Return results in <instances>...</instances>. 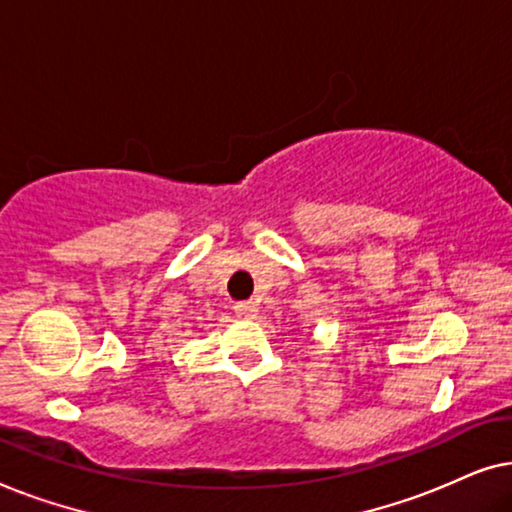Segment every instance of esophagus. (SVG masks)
Returning a JSON list of instances; mask_svg holds the SVG:
<instances>
[{"label":"esophagus","instance_id":"34e87169","mask_svg":"<svg viewBox=\"0 0 512 512\" xmlns=\"http://www.w3.org/2000/svg\"><path fill=\"white\" fill-rule=\"evenodd\" d=\"M235 314L242 319H256L258 317V305L254 300H244V303L235 305Z\"/></svg>","mask_w":512,"mask_h":512}]
</instances>
